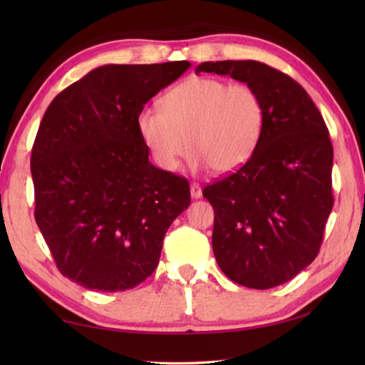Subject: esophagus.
I'll use <instances>...</instances> for the list:
<instances>
[{
    "instance_id": "esophagus-1",
    "label": "esophagus",
    "mask_w": 365,
    "mask_h": 365,
    "mask_svg": "<svg viewBox=\"0 0 365 365\" xmlns=\"http://www.w3.org/2000/svg\"><path fill=\"white\" fill-rule=\"evenodd\" d=\"M191 196L195 199H199L200 196H202V190H200L197 183H191Z\"/></svg>"
}]
</instances>
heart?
I'll use <instances>...</instances> for the list:
<instances>
[{
	"instance_id": "1",
	"label": "heart",
	"mask_w": 365,
	"mask_h": 365,
	"mask_svg": "<svg viewBox=\"0 0 365 365\" xmlns=\"http://www.w3.org/2000/svg\"><path fill=\"white\" fill-rule=\"evenodd\" d=\"M265 108L257 91L246 83L192 76L168 91L160 110L144 108L138 130L155 163L173 173L188 150L195 168L216 174L242 168L257 147Z\"/></svg>"
}]
</instances>
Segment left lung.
I'll return each mask as SVG.
<instances>
[{
    "instance_id": "1",
    "label": "left lung",
    "mask_w": 365,
    "mask_h": 365,
    "mask_svg": "<svg viewBox=\"0 0 365 365\" xmlns=\"http://www.w3.org/2000/svg\"><path fill=\"white\" fill-rule=\"evenodd\" d=\"M229 75L259 92L262 138L245 165L207 185L213 252L232 281L267 290L315 260L334 205L332 144L312 98L289 75L259 61L202 63L196 73Z\"/></svg>"
}]
</instances>
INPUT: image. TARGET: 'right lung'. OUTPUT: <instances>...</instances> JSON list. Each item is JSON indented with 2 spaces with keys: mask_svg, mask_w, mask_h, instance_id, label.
Returning a JSON list of instances; mask_svg holds the SVG:
<instances>
[{
  "mask_svg": "<svg viewBox=\"0 0 365 365\" xmlns=\"http://www.w3.org/2000/svg\"><path fill=\"white\" fill-rule=\"evenodd\" d=\"M190 66L97 67L46 108L31 152L34 218L61 274L84 289L123 292L145 281L191 202L187 178L149 161L136 123Z\"/></svg>",
  "mask_w": 365,
  "mask_h": 365,
  "instance_id": "add662e5",
  "label": "right lung"
}]
</instances>
